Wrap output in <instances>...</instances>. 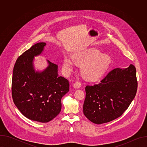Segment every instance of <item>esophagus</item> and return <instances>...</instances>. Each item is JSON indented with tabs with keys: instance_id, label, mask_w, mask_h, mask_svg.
Wrapping results in <instances>:
<instances>
[{
	"instance_id": "1",
	"label": "esophagus",
	"mask_w": 147,
	"mask_h": 147,
	"mask_svg": "<svg viewBox=\"0 0 147 147\" xmlns=\"http://www.w3.org/2000/svg\"><path fill=\"white\" fill-rule=\"evenodd\" d=\"M81 84L80 82H76L74 84V85H73V87L75 89H78L81 87Z\"/></svg>"
}]
</instances>
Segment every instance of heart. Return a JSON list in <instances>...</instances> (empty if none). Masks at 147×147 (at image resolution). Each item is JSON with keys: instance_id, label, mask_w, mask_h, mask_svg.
<instances>
[{"instance_id": "heart-1", "label": "heart", "mask_w": 147, "mask_h": 147, "mask_svg": "<svg viewBox=\"0 0 147 147\" xmlns=\"http://www.w3.org/2000/svg\"><path fill=\"white\" fill-rule=\"evenodd\" d=\"M75 61L81 64L80 70L86 79L95 81L100 78L108 69L111 59L106 54L97 49H91L74 55ZM74 67V61L70 56H65L63 60V71L69 75Z\"/></svg>"}]
</instances>
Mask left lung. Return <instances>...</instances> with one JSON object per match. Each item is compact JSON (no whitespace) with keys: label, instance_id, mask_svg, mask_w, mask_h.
Returning <instances> with one entry per match:
<instances>
[{"label":"left lung","instance_id":"left-lung-1","mask_svg":"<svg viewBox=\"0 0 147 147\" xmlns=\"http://www.w3.org/2000/svg\"><path fill=\"white\" fill-rule=\"evenodd\" d=\"M137 90L136 69L116 68L98 84L86 87L83 113L95 124H102L120 117L134 99Z\"/></svg>","mask_w":147,"mask_h":147}]
</instances>
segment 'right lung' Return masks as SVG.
<instances>
[{"label":"right lung","mask_w":147,"mask_h":147,"mask_svg":"<svg viewBox=\"0 0 147 147\" xmlns=\"http://www.w3.org/2000/svg\"><path fill=\"white\" fill-rule=\"evenodd\" d=\"M45 42H39L16 60L13 71L12 97L25 117L40 123L53 119L61 109L62 97L69 91V81L58 74V66L47 60L42 70H35L34 57L42 54Z\"/></svg>","instance_id":"right-lung-1"}]
</instances>
